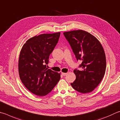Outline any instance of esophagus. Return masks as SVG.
Wrapping results in <instances>:
<instances>
[{"mask_svg": "<svg viewBox=\"0 0 120 120\" xmlns=\"http://www.w3.org/2000/svg\"><path fill=\"white\" fill-rule=\"evenodd\" d=\"M61 74H62V75L63 76H65V75H67V73L62 72V73H61Z\"/></svg>", "mask_w": 120, "mask_h": 120, "instance_id": "34e87169", "label": "esophagus"}]
</instances>
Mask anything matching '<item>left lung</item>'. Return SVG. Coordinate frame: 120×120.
I'll return each mask as SVG.
<instances>
[{"instance_id":"1","label":"left lung","mask_w":120,"mask_h":120,"mask_svg":"<svg viewBox=\"0 0 120 120\" xmlns=\"http://www.w3.org/2000/svg\"><path fill=\"white\" fill-rule=\"evenodd\" d=\"M77 60H81V69L74 70L76 79L71 85L82 93L92 92L101 82L106 69L105 52L100 41L92 34L82 30L64 32Z\"/></svg>"}]
</instances>
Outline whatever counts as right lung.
Wrapping results in <instances>:
<instances>
[{
	"instance_id": "obj_1",
	"label": "right lung",
	"mask_w": 120,
	"mask_h": 120,
	"mask_svg": "<svg viewBox=\"0 0 120 120\" xmlns=\"http://www.w3.org/2000/svg\"><path fill=\"white\" fill-rule=\"evenodd\" d=\"M60 32L43 34L30 38L22 47L18 61L20 79L28 90L36 95L48 94L60 79V73L48 69L50 54Z\"/></svg>"
}]
</instances>
